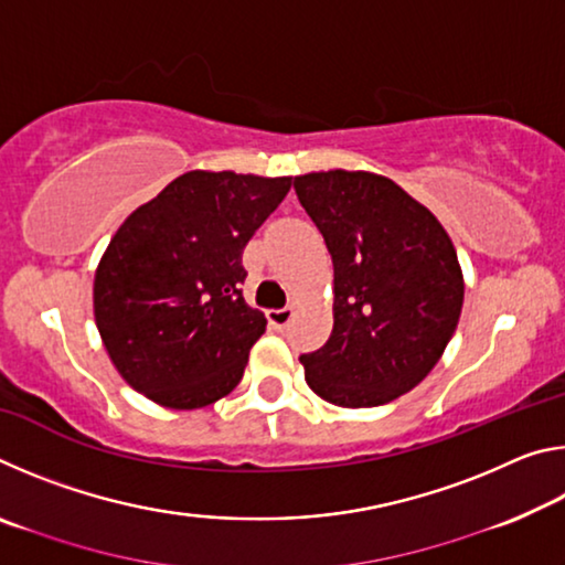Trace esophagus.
<instances>
[{
	"label": "esophagus",
	"mask_w": 565,
	"mask_h": 565,
	"mask_svg": "<svg viewBox=\"0 0 565 565\" xmlns=\"http://www.w3.org/2000/svg\"><path fill=\"white\" fill-rule=\"evenodd\" d=\"M266 319H269V327L286 329L289 327V321L294 319V309L291 306H286V309H271V311H266Z\"/></svg>",
	"instance_id": "34e87169"
}]
</instances>
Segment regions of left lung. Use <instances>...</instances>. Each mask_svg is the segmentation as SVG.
Listing matches in <instances>:
<instances>
[{
    "label": "left lung",
    "mask_w": 565,
    "mask_h": 565,
    "mask_svg": "<svg viewBox=\"0 0 565 565\" xmlns=\"http://www.w3.org/2000/svg\"><path fill=\"white\" fill-rule=\"evenodd\" d=\"M333 264V329L303 353L313 394L341 408L388 404L444 356L463 306V271L441 222L374 171L294 179Z\"/></svg>",
    "instance_id": "left-lung-1"
}]
</instances>
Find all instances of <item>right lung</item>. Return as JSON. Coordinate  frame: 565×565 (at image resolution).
I'll list each match as a JSON object with an SVG mask.
<instances>
[{
    "mask_svg": "<svg viewBox=\"0 0 565 565\" xmlns=\"http://www.w3.org/2000/svg\"><path fill=\"white\" fill-rule=\"evenodd\" d=\"M291 177L191 169L124 218L94 274V321L114 369L154 404L232 394L266 329L244 301L242 252Z\"/></svg>",
    "mask_w": 565,
    "mask_h": 565,
    "instance_id": "obj_1",
    "label": "right lung"
}]
</instances>
